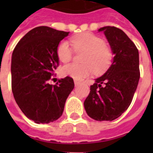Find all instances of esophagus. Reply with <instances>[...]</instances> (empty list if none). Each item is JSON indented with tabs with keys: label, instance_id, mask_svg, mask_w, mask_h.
Segmentation results:
<instances>
[{
	"label": "esophagus",
	"instance_id": "34e87169",
	"mask_svg": "<svg viewBox=\"0 0 153 153\" xmlns=\"http://www.w3.org/2000/svg\"><path fill=\"white\" fill-rule=\"evenodd\" d=\"M80 84H81V82L78 81V80H74V85H75V86H79Z\"/></svg>",
	"mask_w": 153,
	"mask_h": 153
}]
</instances>
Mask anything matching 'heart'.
Here are the masks:
<instances>
[{"instance_id": "1", "label": "heart", "mask_w": 153, "mask_h": 153, "mask_svg": "<svg viewBox=\"0 0 153 153\" xmlns=\"http://www.w3.org/2000/svg\"><path fill=\"white\" fill-rule=\"evenodd\" d=\"M76 50L86 51L82 58L84 63H70L61 68V74L74 79H82L95 71L100 74L105 71L111 63L113 54L111 49L105 44L104 40L91 33H82L71 39ZM57 56L60 62H67L71 59L72 51L69 43L62 40L57 47Z\"/></svg>"}]
</instances>
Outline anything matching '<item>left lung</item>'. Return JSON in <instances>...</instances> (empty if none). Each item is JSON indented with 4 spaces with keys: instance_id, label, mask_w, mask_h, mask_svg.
<instances>
[{
    "instance_id": "obj_1",
    "label": "left lung",
    "mask_w": 153,
    "mask_h": 153,
    "mask_svg": "<svg viewBox=\"0 0 153 153\" xmlns=\"http://www.w3.org/2000/svg\"><path fill=\"white\" fill-rule=\"evenodd\" d=\"M98 32H104L114 57L109 69L91 86L84 108L96 121H113L128 109L133 100L140 79L139 52L122 30L105 26Z\"/></svg>"
}]
</instances>
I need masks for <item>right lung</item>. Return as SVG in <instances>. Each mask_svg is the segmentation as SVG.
Here are the masks:
<instances>
[{
  "instance_id": "1",
  "label": "right lung",
  "mask_w": 153,
  "mask_h": 153,
  "mask_svg": "<svg viewBox=\"0 0 153 153\" xmlns=\"http://www.w3.org/2000/svg\"><path fill=\"white\" fill-rule=\"evenodd\" d=\"M68 34L47 26L36 27L18 42L13 52V96L25 116L37 124H48L59 118L74 87L71 77L60 79L55 85L48 83L59 64L58 45Z\"/></svg>"
}]
</instances>
